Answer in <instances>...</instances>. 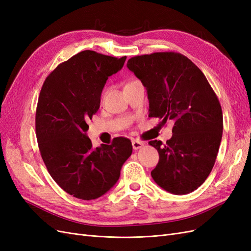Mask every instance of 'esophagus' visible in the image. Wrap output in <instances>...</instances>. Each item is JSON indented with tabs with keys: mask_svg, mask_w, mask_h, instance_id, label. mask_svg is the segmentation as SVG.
<instances>
[{
	"mask_svg": "<svg viewBox=\"0 0 251 251\" xmlns=\"http://www.w3.org/2000/svg\"><path fill=\"white\" fill-rule=\"evenodd\" d=\"M132 146H133L134 150H139V149H141L144 146V143L142 141H139V140H136L135 139V140L132 141Z\"/></svg>",
	"mask_w": 251,
	"mask_h": 251,
	"instance_id": "obj_1",
	"label": "esophagus"
}]
</instances>
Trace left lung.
<instances>
[{
  "mask_svg": "<svg viewBox=\"0 0 251 251\" xmlns=\"http://www.w3.org/2000/svg\"><path fill=\"white\" fill-rule=\"evenodd\" d=\"M126 67L147 89L149 116L174 121L173 136L151 140L159 162L151 178L174 195L194 192L210 174L223 132L219 100L191 59L175 52H156L127 60Z\"/></svg>",
  "mask_w": 251,
  "mask_h": 251,
  "instance_id": "left-lung-1",
  "label": "left lung"
}]
</instances>
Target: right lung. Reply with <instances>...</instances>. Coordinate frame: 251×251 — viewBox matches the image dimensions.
<instances>
[{
	"label": "right lung",
	"mask_w": 251,
	"mask_h": 251,
	"mask_svg": "<svg viewBox=\"0 0 251 251\" xmlns=\"http://www.w3.org/2000/svg\"><path fill=\"white\" fill-rule=\"evenodd\" d=\"M126 59L81 51L58 65L42 87L35 130L43 161L53 180L77 199L94 200L109 192L132 155L126 138L94 149L87 136V120L100 109L105 82Z\"/></svg>",
	"instance_id": "1"
}]
</instances>
